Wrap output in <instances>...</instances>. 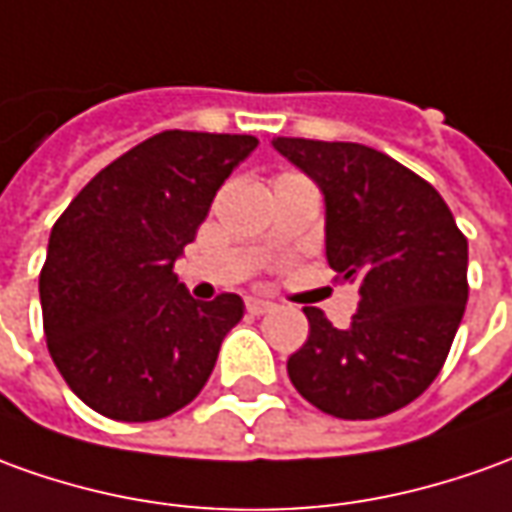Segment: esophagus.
<instances>
[{
    "label": "esophagus",
    "instance_id": "1",
    "mask_svg": "<svg viewBox=\"0 0 512 512\" xmlns=\"http://www.w3.org/2000/svg\"><path fill=\"white\" fill-rule=\"evenodd\" d=\"M273 306H276L273 301H264V298H253V295H250L248 301H245V309H248L250 315H264V312H270Z\"/></svg>",
    "mask_w": 512,
    "mask_h": 512
}]
</instances>
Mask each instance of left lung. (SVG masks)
I'll return each mask as SVG.
<instances>
[{
	"mask_svg": "<svg viewBox=\"0 0 512 512\" xmlns=\"http://www.w3.org/2000/svg\"><path fill=\"white\" fill-rule=\"evenodd\" d=\"M273 147L326 197V259L359 290L348 329L303 306L309 337L287 362L317 410L370 421L407 407L449 357L468 301V239L432 183L354 142L278 136Z\"/></svg>",
	"mask_w": 512,
	"mask_h": 512,
	"instance_id": "1",
	"label": "left lung"
}]
</instances>
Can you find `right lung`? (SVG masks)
<instances>
[{
    "label": "right lung",
    "instance_id": "1",
    "mask_svg": "<svg viewBox=\"0 0 512 512\" xmlns=\"http://www.w3.org/2000/svg\"><path fill=\"white\" fill-rule=\"evenodd\" d=\"M256 136L164 130L100 169L52 225L38 276L49 357L83 404L158 421L209 382L242 320L234 292L195 301L175 259Z\"/></svg>",
    "mask_w": 512,
    "mask_h": 512
}]
</instances>
